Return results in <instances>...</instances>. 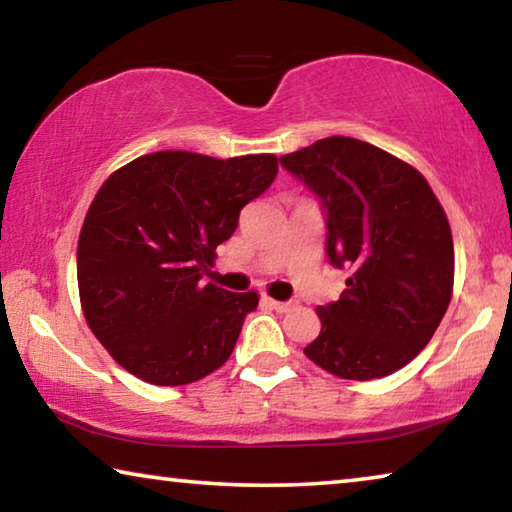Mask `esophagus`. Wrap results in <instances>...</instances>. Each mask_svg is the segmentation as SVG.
Listing matches in <instances>:
<instances>
[{"mask_svg":"<svg viewBox=\"0 0 512 512\" xmlns=\"http://www.w3.org/2000/svg\"><path fill=\"white\" fill-rule=\"evenodd\" d=\"M266 302H268V305H271L275 311H280V314H284V311H289V309L296 307V302H293V300H289V302H280V300L266 298Z\"/></svg>","mask_w":512,"mask_h":512,"instance_id":"esophagus-1","label":"esophagus"}]
</instances>
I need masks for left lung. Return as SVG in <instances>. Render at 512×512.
Listing matches in <instances>:
<instances>
[{
    "mask_svg": "<svg viewBox=\"0 0 512 512\" xmlns=\"http://www.w3.org/2000/svg\"><path fill=\"white\" fill-rule=\"evenodd\" d=\"M280 162L323 198L327 255L350 273L339 300L316 309L320 334L305 354L354 381L404 368L431 341L454 291L452 230L427 178L343 135Z\"/></svg>",
    "mask_w": 512,
    "mask_h": 512,
    "instance_id": "left-lung-1",
    "label": "left lung"
}]
</instances>
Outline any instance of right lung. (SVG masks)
I'll return each mask as SVG.
<instances>
[{
	"mask_svg": "<svg viewBox=\"0 0 512 512\" xmlns=\"http://www.w3.org/2000/svg\"><path fill=\"white\" fill-rule=\"evenodd\" d=\"M275 173L273 153L192 151L146 153L110 173L85 214L76 275L83 316L121 368L185 386L230 359L259 296L201 277Z\"/></svg>",
	"mask_w": 512,
	"mask_h": 512,
	"instance_id": "add662e5",
	"label": "right lung"
}]
</instances>
